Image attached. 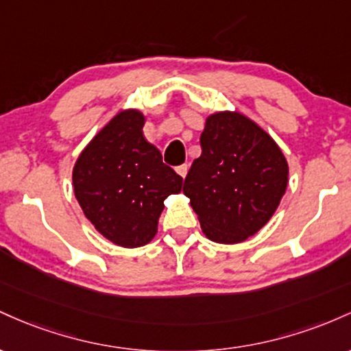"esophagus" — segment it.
<instances>
[{
  "label": "esophagus",
  "mask_w": 351,
  "mask_h": 351,
  "mask_svg": "<svg viewBox=\"0 0 351 351\" xmlns=\"http://www.w3.org/2000/svg\"><path fill=\"white\" fill-rule=\"evenodd\" d=\"M187 171H189V165L187 164H182V165H179V167H176V172L180 177H182V179L187 176Z\"/></svg>",
  "instance_id": "34e87169"
}]
</instances>
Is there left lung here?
I'll return each instance as SVG.
<instances>
[{"mask_svg":"<svg viewBox=\"0 0 351 351\" xmlns=\"http://www.w3.org/2000/svg\"><path fill=\"white\" fill-rule=\"evenodd\" d=\"M200 147L184 194L208 239L243 242L269 222L285 194V157L269 134L239 112L208 116Z\"/></svg>","mask_w":351,"mask_h":351,"instance_id":"left-lung-1","label":"left lung"}]
</instances>
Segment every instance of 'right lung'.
Returning <instances> with one entry per match:
<instances>
[{"label": "right lung", "instance_id": "right-lung-1", "mask_svg": "<svg viewBox=\"0 0 351 351\" xmlns=\"http://www.w3.org/2000/svg\"><path fill=\"white\" fill-rule=\"evenodd\" d=\"M144 116L123 111L77 157L74 195L99 234L121 247L154 239L164 200L179 194L182 177L145 141Z\"/></svg>", "mask_w": 351, "mask_h": 351}]
</instances>
